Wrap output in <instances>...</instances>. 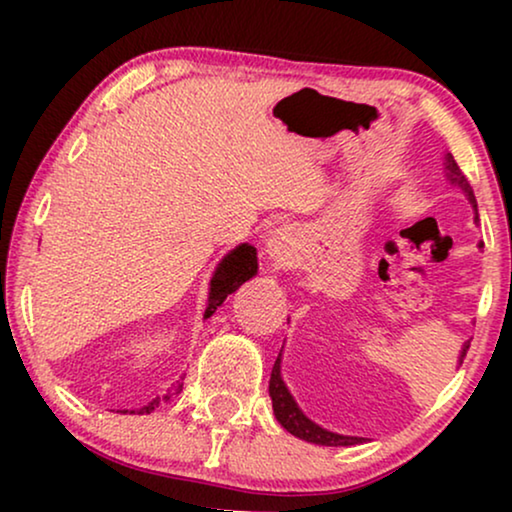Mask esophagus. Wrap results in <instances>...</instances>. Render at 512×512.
Instances as JSON below:
<instances>
[{"label":"esophagus","instance_id":"obj_1","mask_svg":"<svg viewBox=\"0 0 512 512\" xmlns=\"http://www.w3.org/2000/svg\"><path fill=\"white\" fill-rule=\"evenodd\" d=\"M265 251L277 265H291L293 258L298 256V233L296 228L282 226L272 230L268 244H265Z\"/></svg>","mask_w":512,"mask_h":512}]
</instances>
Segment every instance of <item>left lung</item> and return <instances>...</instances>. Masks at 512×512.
Returning <instances> with one entry per match:
<instances>
[{
  "label": "left lung",
  "mask_w": 512,
  "mask_h": 512,
  "mask_svg": "<svg viewBox=\"0 0 512 512\" xmlns=\"http://www.w3.org/2000/svg\"><path fill=\"white\" fill-rule=\"evenodd\" d=\"M445 177L450 184L459 186L461 191H464L468 202H471L475 209V221H478V205H475L473 188H471V184H468V179L464 177V172L459 170L457 160L452 158V153H445ZM466 352H468V342H464V347H461V352H459V366H461V361H464ZM270 398H272V410H275L277 422L282 424L284 429L291 433V436H296L300 440H307V443H314V445H326V447H349V445H359L366 440L359 436H342V433L328 431V429H324V426H319L317 422H312V419L298 408L296 398L291 396L289 387H286L282 380V352H279L275 366H272Z\"/></svg>",
  "instance_id": "8db88e82"
}]
</instances>
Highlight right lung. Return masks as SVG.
Listing matches in <instances>:
<instances>
[{
  "label": "right lung",
  "instance_id": "right-lung-1",
  "mask_svg": "<svg viewBox=\"0 0 512 512\" xmlns=\"http://www.w3.org/2000/svg\"><path fill=\"white\" fill-rule=\"evenodd\" d=\"M258 272V256H256V247H251V244H237L233 251H228L226 256L221 258V263L216 265L214 275H212V282H209V298H207V310H205V319L212 317L216 312V307L223 305V300H226L230 293H235L237 289L244 282H249L251 277H254ZM184 380V377H181ZM181 387L184 384L177 382V387H174V394H179ZM172 394H167L163 398H153L149 405H144V408L137 410V415H149L160 405V401H170ZM128 412V410H123ZM135 412V410H130Z\"/></svg>",
  "mask_w": 512,
  "mask_h": 512
}]
</instances>
